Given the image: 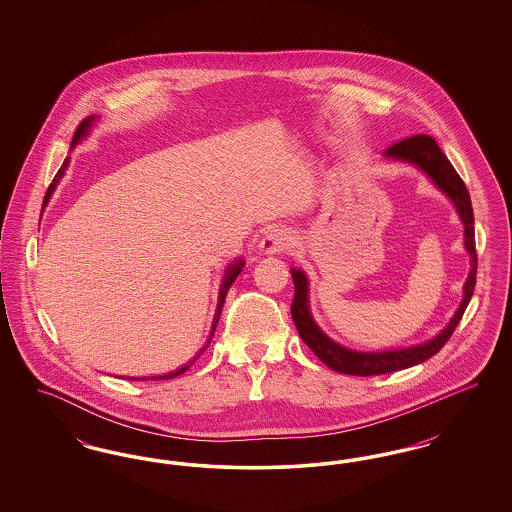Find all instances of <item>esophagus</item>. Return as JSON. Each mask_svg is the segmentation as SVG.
<instances>
[{"mask_svg":"<svg viewBox=\"0 0 512 512\" xmlns=\"http://www.w3.org/2000/svg\"><path fill=\"white\" fill-rule=\"evenodd\" d=\"M288 245H290V240L286 238V234L274 230V232H270V234H267V236L263 238L261 249H263L267 255H274V253H282L284 249H288Z\"/></svg>","mask_w":512,"mask_h":512,"instance_id":"esophagus-1","label":"esophagus"}]
</instances>
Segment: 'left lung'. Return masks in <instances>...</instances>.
I'll return each mask as SVG.
<instances>
[{
  "mask_svg": "<svg viewBox=\"0 0 512 512\" xmlns=\"http://www.w3.org/2000/svg\"><path fill=\"white\" fill-rule=\"evenodd\" d=\"M386 155L393 157V159L409 161L416 167H420L434 180V184L438 186L439 190H443L445 194L453 199L464 224V247L470 253V274H468L466 284H464V299L461 307L457 309L453 320L445 326V330H441V334H438L434 340L413 345V347H405V349L368 353V351L347 349L340 343L330 340L318 328L317 322L311 317L309 303H307L309 301L307 276L303 274V270L292 268L293 286H295L292 318L301 340L311 347V351L317 355L324 365L330 366L336 372L351 374V376L388 374V372H395V370H403V368L424 363L426 359L436 355L439 349L453 336L457 324L461 322L464 311L470 303L474 286H476L478 255H476V240H474V213H472L470 195H468V190L464 186L463 178L453 169V165L449 163L445 153L439 149L436 140L432 136H426V134H416V136L405 138V140L393 144V146L386 149Z\"/></svg>",
  "mask_w": 512,
  "mask_h": 512,
  "instance_id": "8db88e82",
  "label": "left lung"
}]
</instances>
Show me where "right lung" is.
Instances as JSON below:
<instances>
[{
  "label": "right lung",
  "instance_id": "add662e5",
  "mask_svg": "<svg viewBox=\"0 0 512 512\" xmlns=\"http://www.w3.org/2000/svg\"><path fill=\"white\" fill-rule=\"evenodd\" d=\"M90 122L92 119H86V121L80 122L78 124V128H76V132H74L73 144H76L84 134H86V130H88V126H90ZM67 165H69V159H65L63 161V165H61V169L57 171L55 174V178L51 180V184H49L48 192H46V197H44V205L48 203L49 197L53 194V190H55V186L59 184V180H61V176H63V172L67 169ZM245 261L242 259H238V261H234L230 267L226 268V274H224V280H222V284H220V295H219V305H217V313H215V318H213V328H211V336H209V340L207 343L199 349V353L195 355L192 361H188V365L180 366V368H176L174 372L171 374H163V376H153L151 380H165V378H174V376H178V374H182V372H186L190 366L194 365L195 361H197V357L209 347V343H211V338H213V334H215V328H217V324H219L220 311H222V305H224V299H226V293L230 290V286L234 284V280L238 278V274L242 272V268H244Z\"/></svg>",
  "mask_w": 512,
  "mask_h": 512
}]
</instances>
